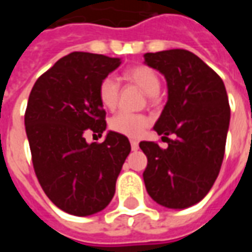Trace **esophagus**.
I'll return each mask as SVG.
<instances>
[{
    "instance_id": "esophagus-1",
    "label": "esophagus",
    "mask_w": 252,
    "mask_h": 252,
    "mask_svg": "<svg viewBox=\"0 0 252 252\" xmlns=\"http://www.w3.org/2000/svg\"><path fill=\"white\" fill-rule=\"evenodd\" d=\"M131 147L133 151H136L137 148H139V143H137L136 140H131Z\"/></svg>"
}]
</instances>
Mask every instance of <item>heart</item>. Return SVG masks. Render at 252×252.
Masks as SVG:
<instances>
[{
	"mask_svg": "<svg viewBox=\"0 0 252 252\" xmlns=\"http://www.w3.org/2000/svg\"><path fill=\"white\" fill-rule=\"evenodd\" d=\"M124 79L135 83L147 95H155L160 89V79L153 68L144 64L129 67L124 71ZM98 99L106 109H115L119 101V85L112 77H105L98 86ZM150 126V120L146 116L120 112L110 119L109 126L112 131L128 137H140L146 128Z\"/></svg>",
	"mask_w": 252,
	"mask_h": 252,
	"instance_id": "b5f03b06",
	"label": "heart"
}]
</instances>
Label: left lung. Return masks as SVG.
<instances>
[{"label": "left lung", "mask_w": 252, "mask_h": 252, "mask_svg": "<svg viewBox=\"0 0 252 252\" xmlns=\"http://www.w3.org/2000/svg\"><path fill=\"white\" fill-rule=\"evenodd\" d=\"M144 59L167 81L169 99L154 129L169 147L140 142L147 157L143 178L159 205L184 209L208 194L221 169L231 117L227 90L221 78L188 50L147 52Z\"/></svg>", "instance_id": "8db88e82"}]
</instances>
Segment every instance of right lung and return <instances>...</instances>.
<instances>
[{
	"label": "right lung",
	"instance_id": "obj_1",
	"mask_svg": "<svg viewBox=\"0 0 252 252\" xmlns=\"http://www.w3.org/2000/svg\"><path fill=\"white\" fill-rule=\"evenodd\" d=\"M120 63L119 58L71 52L31 90L24 121L35 174L47 197L74 216L108 206L131 153L128 137L117 132H108L102 143L89 144L83 137L106 128L98 86Z\"/></svg>",
	"mask_w": 252,
	"mask_h": 252
}]
</instances>
